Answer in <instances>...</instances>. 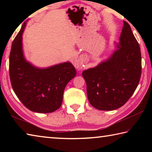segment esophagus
<instances>
[{
    "label": "esophagus",
    "mask_w": 152,
    "mask_h": 152,
    "mask_svg": "<svg viewBox=\"0 0 152 152\" xmlns=\"http://www.w3.org/2000/svg\"><path fill=\"white\" fill-rule=\"evenodd\" d=\"M82 58H81V59H82Z\"/></svg>",
    "instance_id": "1"
}]
</instances>
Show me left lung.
<instances>
[{
  "instance_id": "left-lung-1",
  "label": "left lung",
  "mask_w": 152,
  "mask_h": 152,
  "mask_svg": "<svg viewBox=\"0 0 152 152\" xmlns=\"http://www.w3.org/2000/svg\"><path fill=\"white\" fill-rule=\"evenodd\" d=\"M119 39L118 49L109 60L82 72L88 101L99 110H113L122 107L134 93L140 80V47L126 21H123Z\"/></svg>"
}]
</instances>
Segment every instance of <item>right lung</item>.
I'll list each match as a JSON object with an SVG mask.
<instances>
[{"instance_id": "add662e5", "label": "right lung", "mask_w": 152, "mask_h": 152, "mask_svg": "<svg viewBox=\"0 0 152 152\" xmlns=\"http://www.w3.org/2000/svg\"><path fill=\"white\" fill-rule=\"evenodd\" d=\"M25 23L13 40L9 56L11 86L20 102L33 112L49 113L60 107L64 89L76 74L72 64L65 62L39 69L24 58L22 35Z\"/></svg>"}]
</instances>
